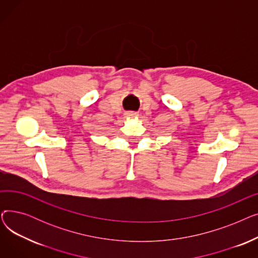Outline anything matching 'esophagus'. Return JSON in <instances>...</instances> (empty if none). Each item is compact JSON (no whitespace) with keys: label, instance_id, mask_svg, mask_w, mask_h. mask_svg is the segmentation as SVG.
I'll use <instances>...</instances> for the list:
<instances>
[{"label":"esophagus","instance_id":"34e87169","mask_svg":"<svg viewBox=\"0 0 258 258\" xmlns=\"http://www.w3.org/2000/svg\"><path fill=\"white\" fill-rule=\"evenodd\" d=\"M125 116H126V118H137L138 114L135 112H127V113H125Z\"/></svg>","mask_w":258,"mask_h":258}]
</instances>
